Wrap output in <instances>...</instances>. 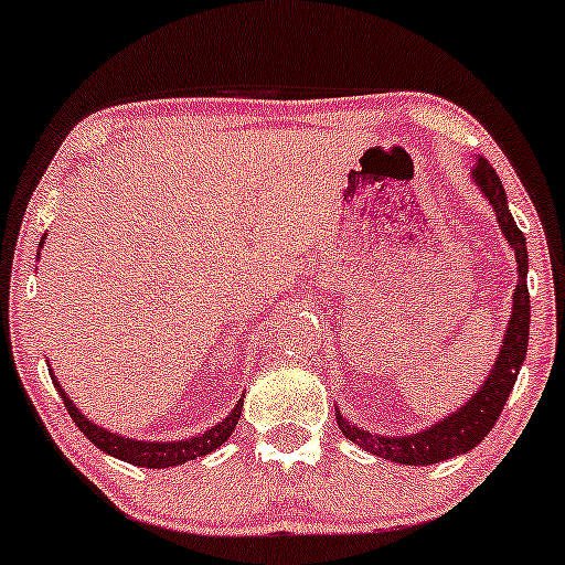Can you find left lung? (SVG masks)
<instances>
[{
	"instance_id": "8db88e82",
	"label": "left lung",
	"mask_w": 565,
	"mask_h": 565,
	"mask_svg": "<svg viewBox=\"0 0 565 565\" xmlns=\"http://www.w3.org/2000/svg\"><path fill=\"white\" fill-rule=\"evenodd\" d=\"M472 180L488 203L495 211L498 226H501L503 237L509 239L516 255V289H513V310L509 328H505L501 352H498L495 362H492L488 377H484L477 394L467 398L459 409L448 414V417L438 419V423L417 430L412 435H377L370 433L365 427H356L335 409V423L339 430L347 435L349 440L365 448L373 456L381 459L409 463V467H427V463H438L454 456H461L472 451L477 443L484 440V435L492 430V425L501 417L505 398L511 396L513 383H516L519 370L524 365L526 344H530V287H526V270H530V255H526V239L513 221L509 211V200H505V190L501 180H498L495 169L490 167L488 159L480 156L472 169Z\"/></svg>"
}]
</instances>
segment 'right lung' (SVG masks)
I'll use <instances>...</instances> for the list:
<instances>
[{
  "instance_id": "obj_1",
  "label": "right lung",
  "mask_w": 565,
  "mask_h": 565,
  "mask_svg": "<svg viewBox=\"0 0 565 565\" xmlns=\"http://www.w3.org/2000/svg\"><path fill=\"white\" fill-rule=\"evenodd\" d=\"M44 239H41L39 247H44ZM49 375H52L54 388L60 391V396H62L64 406H67L70 417L75 419L77 430H81L85 438L93 443V446L102 448L104 454L114 456V459H122L127 463H135V467L169 469V467H180V463H184V461L198 459V456L216 451L221 443H226L232 438L234 427H237L239 417H242V398H239V402L234 404V409L226 414V417L221 419L218 425L209 427V430L200 433V435H192V438H184V440H135V438H127V435H122V433H111L102 425L90 423V419L85 417V414L73 404V398L67 396V391H64L62 385L56 383L52 370H49Z\"/></svg>"
}]
</instances>
